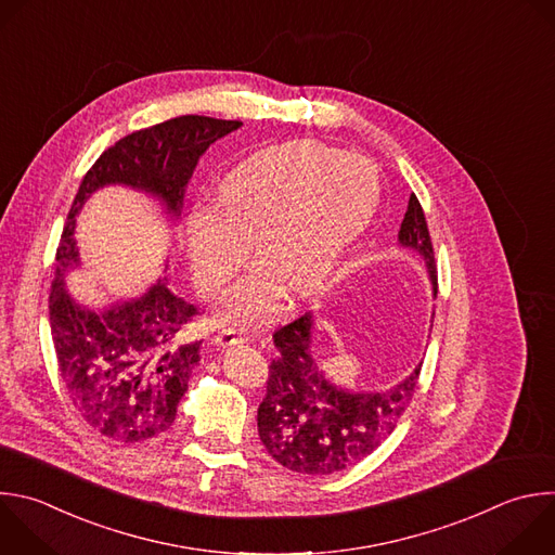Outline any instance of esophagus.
I'll return each instance as SVG.
<instances>
[{
    "label": "esophagus",
    "mask_w": 555,
    "mask_h": 555,
    "mask_svg": "<svg viewBox=\"0 0 555 555\" xmlns=\"http://www.w3.org/2000/svg\"><path fill=\"white\" fill-rule=\"evenodd\" d=\"M248 337L246 333L242 331H233V328H224L216 335V344L222 346V348H231V346H240V344H246Z\"/></svg>",
    "instance_id": "esophagus-1"
}]
</instances>
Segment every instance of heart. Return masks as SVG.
Returning <instances> with one entry per match:
<instances>
[{
  "label": "heart",
  "instance_id": "b5f03b06",
  "mask_svg": "<svg viewBox=\"0 0 555 555\" xmlns=\"http://www.w3.org/2000/svg\"><path fill=\"white\" fill-rule=\"evenodd\" d=\"M379 203L377 171L320 141L253 154L222 182L220 207H198L188 227L194 276L205 294L222 289L250 259L259 263L220 300L214 318L261 326L298 298L320 294Z\"/></svg>",
  "mask_w": 555,
  "mask_h": 555
}]
</instances>
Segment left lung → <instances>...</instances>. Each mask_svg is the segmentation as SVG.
Listing matches in <instances>:
<instances>
[{"mask_svg":"<svg viewBox=\"0 0 555 555\" xmlns=\"http://www.w3.org/2000/svg\"><path fill=\"white\" fill-rule=\"evenodd\" d=\"M399 246L425 261L436 298L434 246L414 194L401 222ZM313 331L315 315L305 313L274 333L281 354L270 365L257 427L266 451L281 466L305 475H331L371 455L392 434L414 397L423 361L390 388L352 390L335 384L318 363L311 350Z\"/></svg>","mask_w":555,"mask_h":555,"instance_id":"1","label":"left lung"}]
</instances>
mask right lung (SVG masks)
<instances>
[{
  "instance_id": "obj_1",
  "label": "right lung",
  "mask_w": 555,
  "mask_h": 555,
  "mask_svg": "<svg viewBox=\"0 0 555 555\" xmlns=\"http://www.w3.org/2000/svg\"><path fill=\"white\" fill-rule=\"evenodd\" d=\"M237 128L242 121L201 115L167 119L119 139L80 182L56 250L50 326L74 408L106 438L143 442L171 427L201 361V341H180V328L196 307L167 287V276L141 296L95 309L74 298L67 276L82 266L78 216L95 192L119 184L152 198L165 222L176 227L201 156Z\"/></svg>"
}]
</instances>
